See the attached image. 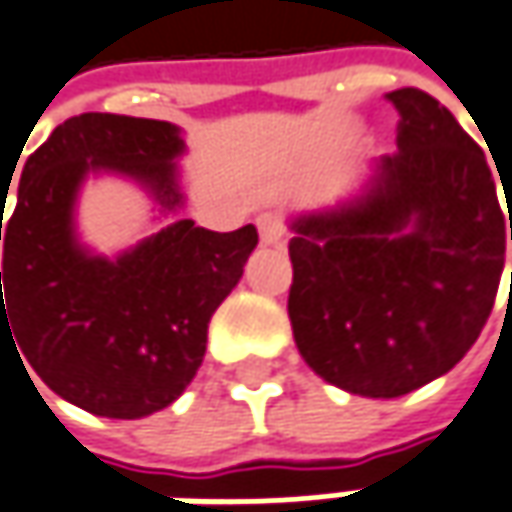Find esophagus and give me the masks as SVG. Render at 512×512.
<instances>
[{"instance_id": "esophagus-1", "label": "esophagus", "mask_w": 512, "mask_h": 512, "mask_svg": "<svg viewBox=\"0 0 512 512\" xmlns=\"http://www.w3.org/2000/svg\"><path fill=\"white\" fill-rule=\"evenodd\" d=\"M257 231H260V240L266 246H278L284 240V223L278 214H260L257 217Z\"/></svg>"}]
</instances>
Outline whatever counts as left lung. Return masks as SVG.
I'll return each mask as SVG.
<instances>
[{
  "label": "left lung",
  "instance_id": "obj_1",
  "mask_svg": "<svg viewBox=\"0 0 512 512\" xmlns=\"http://www.w3.org/2000/svg\"><path fill=\"white\" fill-rule=\"evenodd\" d=\"M388 101L400 112L397 153L339 205L286 223L298 353L324 382L374 400L417 391L464 359L490 318L507 246L484 150L432 95L406 86Z\"/></svg>",
  "mask_w": 512,
  "mask_h": 512
}]
</instances>
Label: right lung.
Listing matches in <instances>:
<instances>
[{
  "mask_svg": "<svg viewBox=\"0 0 512 512\" xmlns=\"http://www.w3.org/2000/svg\"><path fill=\"white\" fill-rule=\"evenodd\" d=\"M182 130L170 121L83 112L28 156L2 226L0 336L54 394L98 417L167 408L202 365L208 321L243 278L257 228L208 231L176 220L106 257L80 243L75 208L89 176L136 182L159 208L185 205ZM5 211V208H2Z\"/></svg>",
  "mask_w": 512,
  "mask_h": 512,
  "instance_id": "obj_1",
  "label": "right lung"
}]
</instances>
